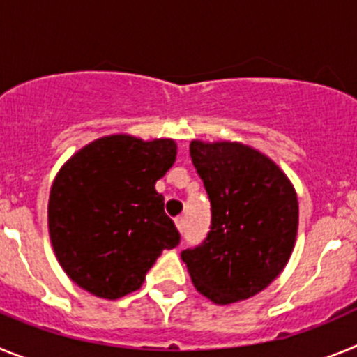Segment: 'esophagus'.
I'll return each instance as SVG.
<instances>
[{
    "label": "esophagus",
    "mask_w": 357,
    "mask_h": 357,
    "mask_svg": "<svg viewBox=\"0 0 357 357\" xmlns=\"http://www.w3.org/2000/svg\"><path fill=\"white\" fill-rule=\"evenodd\" d=\"M175 223H176V229L181 230V232H184V229H185V218L184 216H176L175 218Z\"/></svg>",
    "instance_id": "esophagus-1"
}]
</instances>
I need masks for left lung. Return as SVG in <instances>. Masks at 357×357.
<instances>
[{
  "mask_svg": "<svg viewBox=\"0 0 357 357\" xmlns=\"http://www.w3.org/2000/svg\"><path fill=\"white\" fill-rule=\"evenodd\" d=\"M189 155L211 202L206 239L182 250L195 288L216 304L263 291L288 263L298 202L286 175L238 143L193 141Z\"/></svg>",
  "mask_w": 357,
  "mask_h": 357,
  "instance_id": "1",
  "label": "left lung"
}]
</instances>
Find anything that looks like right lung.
I'll use <instances>...</instances> for the list:
<instances>
[{
	"label": "right lung",
	"mask_w": 357,
	"mask_h": 357,
	"mask_svg": "<svg viewBox=\"0 0 357 357\" xmlns=\"http://www.w3.org/2000/svg\"><path fill=\"white\" fill-rule=\"evenodd\" d=\"M175 155L172 139L109 135L59 172L50 193V238L75 284L114 301L139 289L160 252L181 243L155 191Z\"/></svg>",
	"instance_id": "add662e5"
}]
</instances>
